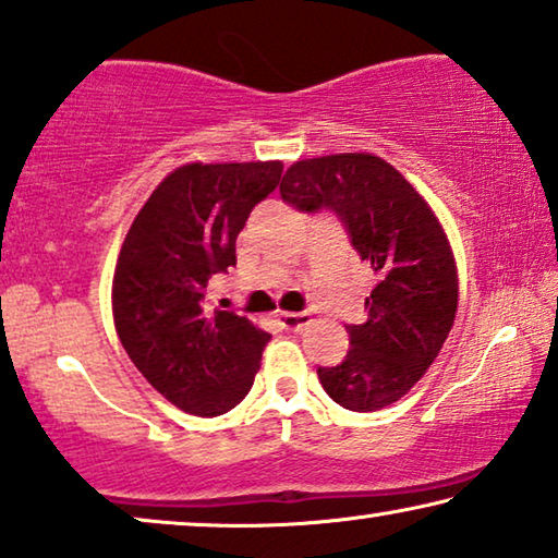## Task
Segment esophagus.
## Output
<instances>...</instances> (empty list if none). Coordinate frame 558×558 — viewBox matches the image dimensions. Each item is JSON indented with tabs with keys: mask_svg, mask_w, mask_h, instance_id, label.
I'll return each mask as SVG.
<instances>
[{
	"mask_svg": "<svg viewBox=\"0 0 558 558\" xmlns=\"http://www.w3.org/2000/svg\"><path fill=\"white\" fill-rule=\"evenodd\" d=\"M308 313H278V324L286 328V331H301L303 326H308Z\"/></svg>",
	"mask_w": 558,
	"mask_h": 558,
	"instance_id": "34e87169",
	"label": "esophagus"
}]
</instances>
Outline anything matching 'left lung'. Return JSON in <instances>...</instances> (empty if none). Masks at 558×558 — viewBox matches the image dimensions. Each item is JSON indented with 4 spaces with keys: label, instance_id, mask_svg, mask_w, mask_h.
<instances>
[{
    "label": "left lung",
    "instance_id": "8db88e82",
    "mask_svg": "<svg viewBox=\"0 0 558 558\" xmlns=\"http://www.w3.org/2000/svg\"><path fill=\"white\" fill-rule=\"evenodd\" d=\"M280 197L305 215L331 211L379 280L366 298L368 318L347 326L349 354L318 366L320 387L351 412L395 404L437 359L458 311V270L442 227L414 186L372 154L295 161Z\"/></svg>",
    "mask_w": 558,
    "mask_h": 558
}]
</instances>
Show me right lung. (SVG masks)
Listing matches in <instances>:
<instances>
[{
    "instance_id": "1",
    "label": "right lung",
    "mask_w": 558,
    "mask_h": 558,
    "mask_svg": "<svg viewBox=\"0 0 558 558\" xmlns=\"http://www.w3.org/2000/svg\"><path fill=\"white\" fill-rule=\"evenodd\" d=\"M280 161L186 163L163 179L125 234L113 320L125 354L179 410L217 417L247 397L270 333L209 308L207 282L238 265L234 240L276 190Z\"/></svg>"
}]
</instances>
